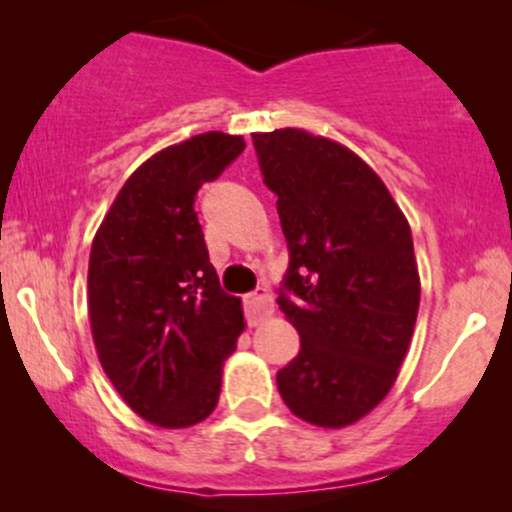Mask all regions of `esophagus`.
Listing matches in <instances>:
<instances>
[{
	"mask_svg": "<svg viewBox=\"0 0 512 512\" xmlns=\"http://www.w3.org/2000/svg\"><path fill=\"white\" fill-rule=\"evenodd\" d=\"M272 313H274V301L264 289L252 291L250 296L245 298V320H248L250 327L260 325V322L267 320Z\"/></svg>",
	"mask_w": 512,
	"mask_h": 512,
	"instance_id": "obj_1",
	"label": "esophagus"
}]
</instances>
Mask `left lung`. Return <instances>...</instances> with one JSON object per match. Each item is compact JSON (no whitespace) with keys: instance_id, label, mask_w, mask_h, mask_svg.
Here are the masks:
<instances>
[{"instance_id":"1","label":"left lung","mask_w":512,"mask_h":512,"mask_svg":"<svg viewBox=\"0 0 512 512\" xmlns=\"http://www.w3.org/2000/svg\"><path fill=\"white\" fill-rule=\"evenodd\" d=\"M252 144L289 248L276 303L301 334L276 387L308 424L349 426L378 407L407 356L421 298L409 223L346 146L291 127Z\"/></svg>"}]
</instances>
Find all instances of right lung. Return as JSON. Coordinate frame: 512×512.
Returning <instances> with one entry per match:
<instances>
[{
    "mask_svg": "<svg viewBox=\"0 0 512 512\" xmlns=\"http://www.w3.org/2000/svg\"><path fill=\"white\" fill-rule=\"evenodd\" d=\"M207 132L168 146L132 173L93 238L88 317L105 375L151 424L185 428L214 411L223 361L243 332L221 289L195 197L243 154Z\"/></svg>",
    "mask_w": 512,
    "mask_h": 512,
    "instance_id": "obj_1",
    "label": "right lung"
}]
</instances>
